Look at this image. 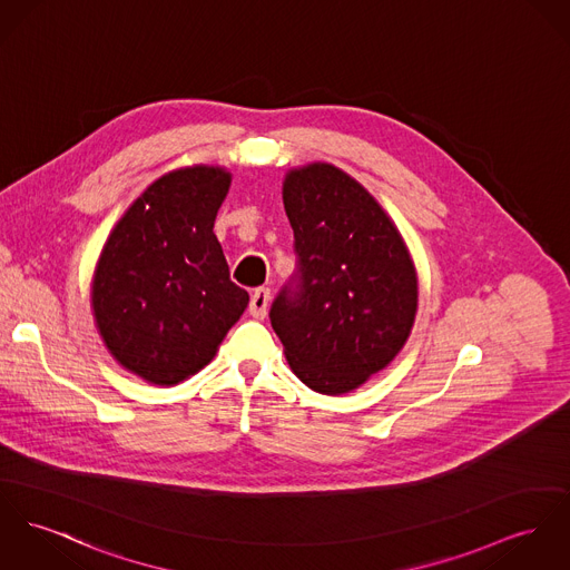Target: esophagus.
Instances as JSON below:
<instances>
[{
	"instance_id": "34e87169",
	"label": "esophagus",
	"mask_w": 570,
	"mask_h": 570,
	"mask_svg": "<svg viewBox=\"0 0 570 570\" xmlns=\"http://www.w3.org/2000/svg\"><path fill=\"white\" fill-rule=\"evenodd\" d=\"M268 304H271V288L261 286L256 291H252L249 295V304H247V314L254 318H264L268 312Z\"/></svg>"
}]
</instances>
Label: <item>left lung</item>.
<instances>
[{
  "mask_svg": "<svg viewBox=\"0 0 570 570\" xmlns=\"http://www.w3.org/2000/svg\"><path fill=\"white\" fill-rule=\"evenodd\" d=\"M297 273L271 306L293 373L314 393H351L403 350L419 279L377 199L338 167L316 163L284 184Z\"/></svg>",
  "mask_w": 570,
  "mask_h": 570,
  "instance_id": "obj_1",
  "label": "left lung"
}]
</instances>
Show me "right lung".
<instances>
[{
  "instance_id": "1",
  "label": "right lung",
  "mask_w": 570,
  "mask_h": 570,
  "mask_svg": "<svg viewBox=\"0 0 570 570\" xmlns=\"http://www.w3.org/2000/svg\"><path fill=\"white\" fill-rule=\"evenodd\" d=\"M220 197L179 171L156 179L112 227L92 273V316L115 360L158 386H176L217 355L240 318L215 219Z\"/></svg>"
}]
</instances>
